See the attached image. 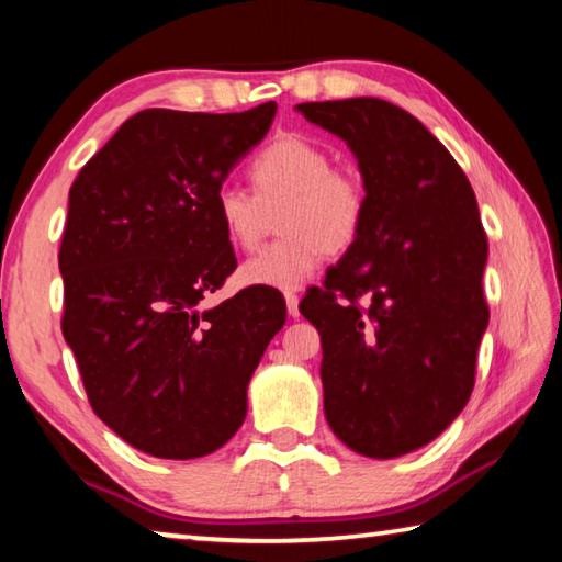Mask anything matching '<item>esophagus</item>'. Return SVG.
<instances>
[{
	"label": "esophagus",
	"mask_w": 562,
	"mask_h": 562,
	"mask_svg": "<svg viewBox=\"0 0 562 562\" xmlns=\"http://www.w3.org/2000/svg\"><path fill=\"white\" fill-rule=\"evenodd\" d=\"M284 302H288V315L297 319L300 317V297L294 292L284 294Z\"/></svg>",
	"instance_id": "34e87169"
}]
</instances>
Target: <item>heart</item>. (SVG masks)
Here are the masks:
<instances>
[{"mask_svg": "<svg viewBox=\"0 0 562 562\" xmlns=\"http://www.w3.org/2000/svg\"><path fill=\"white\" fill-rule=\"evenodd\" d=\"M327 148L300 136H284L260 150L250 164L255 195L240 188H221L215 213L227 240L240 250L260 245L268 213L280 215V243L245 260L240 282L292 292L302 288L325 262L357 240L364 221V188L331 168Z\"/></svg>", "mask_w": 562, "mask_h": 562, "instance_id": "obj_1", "label": "heart"}]
</instances>
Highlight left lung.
Segmentation results:
<instances>
[{"instance_id":"left-lung-1","label":"left lung","mask_w":562,"mask_h":562,"mask_svg":"<svg viewBox=\"0 0 562 562\" xmlns=\"http://www.w3.org/2000/svg\"><path fill=\"white\" fill-rule=\"evenodd\" d=\"M297 111L349 146L367 201L325 290L300 304L322 339L325 416L351 451L396 459L449 429L473 392L488 327L479 203L441 140L394 103L361 97Z\"/></svg>"}]
</instances>
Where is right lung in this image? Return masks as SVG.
I'll list each match as a JSON object with an SVG mask.
<instances>
[{
  "mask_svg": "<svg viewBox=\"0 0 562 562\" xmlns=\"http://www.w3.org/2000/svg\"><path fill=\"white\" fill-rule=\"evenodd\" d=\"M274 111H140L69 190L64 339L97 416L156 459H201L233 439L288 317L272 290L201 304L235 270L215 195Z\"/></svg>",
  "mask_w": 562,
  "mask_h": 562,
  "instance_id": "1",
  "label": "right lung"
}]
</instances>
